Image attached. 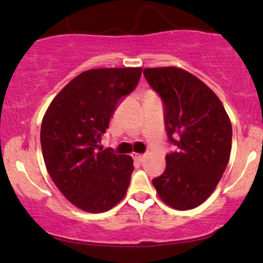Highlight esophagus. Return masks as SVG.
<instances>
[{"mask_svg": "<svg viewBox=\"0 0 263 263\" xmlns=\"http://www.w3.org/2000/svg\"><path fill=\"white\" fill-rule=\"evenodd\" d=\"M133 158H134L135 160L140 161V163H142V161L146 159V156H145V154H136V153H133Z\"/></svg>", "mask_w": 263, "mask_h": 263, "instance_id": "esophagus-1", "label": "esophagus"}]
</instances>
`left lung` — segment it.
Segmentation results:
<instances>
[{
	"label": "left lung",
	"mask_w": 263,
	"mask_h": 263,
	"mask_svg": "<svg viewBox=\"0 0 263 263\" xmlns=\"http://www.w3.org/2000/svg\"><path fill=\"white\" fill-rule=\"evenodd\" d=\"M143 75L163 99L167 136L176 146L152 183L167 206L193 210L212 195L228 166L231 121L218 96L189 71L158 67L145 68Z\"/></svg>",
	"instance_id": "obj_1"
}]
</instances>
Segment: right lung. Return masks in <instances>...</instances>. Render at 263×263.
I'll return each mask as SVG.
<instances>
[{
    "instance_id": "add662e5",
    "label": "right lung",
    "mask_w": 263,
    "mask_h": 263,
    "mask_svg": "<svg viewBox=\"0 0 263 263\" xmlns=\"http://www.w3.org/2000/svg\"><path fill=\"white\" fill-rule=\"evenodd\" d=\"M141 67L82 71L61 89L41 127L44 163L52 182L79 210L103 213L127 194L133 158L97 151L123 96L138 86Z\"/></svg>"
}]
</instances>
